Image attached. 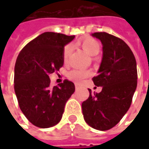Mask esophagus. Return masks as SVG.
<instances>
[{
    "label": "esophagus",
    "mask_w": 149,
    "mask_h": 149,
    "mask_svg": "<svg viewBox=\"0 0 149 149\" xmlns=\"http://www.w3.org/2000/svg\"><path fill=\"white\" fill-rule=\"evenodd\" d=\"M75 89H79V84H75Z\"/></svg>",
    "instance_id": "obj_1"
}]
</instances>
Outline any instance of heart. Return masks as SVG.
I'll list each match as a JSON object with an SVG mask.
<instances>
[{"label":"heart","mask_w":149,"mask_h":149,"mask_svg":"<svg viewBox=\"0 0 149 149\" xmlns=\"http://www.w3.org/2000/svg\"><path fill=\"white\" fill-rule=\"evenodd\" d=\"M83 49L90 55L95 56L100 52V42L94 38H86L80 42ZM72 51V45L70 44L66 45L63 49V60L65 62L68 60V58ZM90 72L84 70L74 69L68 73V79L76 84H81L85 78L89 77Z\"/></svg>","instance_id":"1"}]
</instances>
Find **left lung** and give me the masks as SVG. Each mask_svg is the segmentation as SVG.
Wrapping results in <instances>:
<instances>
[{
    "mask_svg": "<svg viewBox=\"0 0 149 149\" xmlns=\"http://www.w3.org/2000/svg\"><path fill=\"white\" fill-rule=\"evenodd\" d=\"M93 36L103 45V58L99 74L93 78L100 93H91L82 103L85 122L92 128L105 131L114 127L129 110L137 87L138 72L135 57L129 45L106 32Z\"/></svg>",
    "mask_w": 149,
    "mask_h": 149,
    "instance_id": "left-lung-1",
    "label": "left lung"
}]
</instances>
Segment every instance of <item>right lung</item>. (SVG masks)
I'll use <instances>...</instances> for the list:
<instances>
[{
  "instance_id": "obj_1",
  "label": "right lung",
  "mask_w": 149,
  "mask_h": 149,
  "mask_svg": "<svg viewBox=\"0 0 149 149\" xmlns=\"http://www.w3.org/2000/svg\"><path fill=\"white\" fill-rule=\"evenodd\" d=\"M74 36L45 32L21 49L15 65L14 89L20 110L35 126L46 129L59 123L74 84L64 80L50 85L49 74L63 66V49Z\"/></svg>"
}]
</instances>
